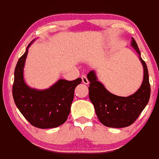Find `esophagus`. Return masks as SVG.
<instances>
[{
    "instance_id": "esophagus-1",
    "label": "esophagus",
    "mask_w": 159,
    "mask_h": 159,
    "mask_svg": "<svg viewBox=\"0 0 159 159\" xmlns=\"http://www.w3.org/2000/svg\"><path fill=\"white\" fill-rule=\"evenodd\" d=\"M82 81H83V83L84 84H85V85H87V84L89 83V81L88 80L86 76H85V75L82 76Z\"/></svg>"
}]
</instances>
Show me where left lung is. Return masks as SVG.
<instances>
[{"mask_svg": "<svg viewBox=\"0 0 159 159\" xmlns=\"http://www.w3.org/2000/svg\"><path fill=\"white\" fill-rule=\"evenodd\" d=\"M131 46L139 54L143 68L142 84L133 94L129 97H120L111 94L98 81L94 70H91L87 75L90 82L89 99L94 105L99 120L108 127L124 128L132 125L150 100V85L147 65L141 57V52L133 38H132Z\"/></svg>", "mask_w": 159, "mask_h": 159, "instance_id": "obj_1", "label": "left lung"}]
</instances>
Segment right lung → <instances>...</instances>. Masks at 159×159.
I'll use <instances>...</instances> for the list:
<instances>
[{
  "label": "right lung",
  "mask_w": 159,
  "mask_h": 159,
  "mask_svg": "<svg viewBox=\"0 0 159 159\" xmlns=\"http://www.w3.org/2000/svg\"><path fill=\"white\" fill-rule=\"evenodd\" d=\"M34 40L28 44L25 53L17 62L12 85L13 99L20 113L33 126L55 128L68 119L74 90L81 83L82 79L77 78L73 81L60 79L44 90L32 89L27 85L24 79V68L28 49Z\"/></svg>",
  "instance_id": "add662e5"
}]
</instances>
